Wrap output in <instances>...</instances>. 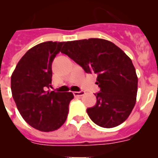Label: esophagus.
<instances>
[{
  "instance_id": "obj_1",
  "label": "esophagus",
  "mask_w": 158,
  "mask_h": 158,
  "mask_svg": "<svg viewBox=\"0 0 158 158\" xmlns=\"http://www.w3.org/2000/svg\"><path fill=\"white\" fill-rule=\"evenodd\" d=\"M73 95H74L75 96H83V95H85V92L84 91H80V92H73Z\"/></svg>"
}]
</instances>
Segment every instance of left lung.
Here are the masks:
<instances>
[{"instance_id": "obj_1", "label": "left lung", "mask_w": 158, "mask_h": 158, "mask_svg": "<svg viewBox=\"0 0 158 158\" xmlns=\"http://www.w3.org/2000/svg\"><path fill=\"white\" fill-rule=\"evenodd\" d=\"M61 52L87 73L97 74L100 93L96 104L87 108L93 123L112 128L126 120L136 103L138 77L131 58L114 43L102 39L65 42Z\"/></svg>"}]
</instances>
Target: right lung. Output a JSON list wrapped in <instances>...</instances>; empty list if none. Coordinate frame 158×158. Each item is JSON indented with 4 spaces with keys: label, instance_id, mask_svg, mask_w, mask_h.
I'll list each match as a JSON object with an SVG mask.
<instances>
[{
    "label": "right lung",
    "instance_id": "add662e5",
    "mask_svg": "<svg viewBox=\"0 0 158 158\" xmlns=\"http://www.w3.org/2000/svg\"><path fill=\"white\" fill-rule=\"evenodd\" d=\"M65 42H44L19 60L11 77L12 94L21 116L32 127L49 132L65 122L72 93L48 91L52 62Z\"/></svg>",
    "mask_w": 158,
    "mask_h": 158
}]
</instances>
